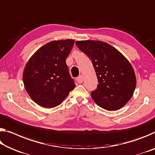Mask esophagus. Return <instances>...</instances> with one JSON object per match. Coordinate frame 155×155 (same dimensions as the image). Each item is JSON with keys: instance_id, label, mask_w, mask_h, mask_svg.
<instances>
[{"instance_id": "34e87169", "label": "esophagus", "mask_w": 155, "mask_h": 155, "mask_svg": "<svg viewBox=\"0 0 155 155\" xmlns=\"http://www.w3.org/2000/svg\"><path fill=\"white\" fill-rule=\"evenodd\" d=\"M77 81L78 83H83V77L82 75H81V76H79V77L77 78Z\"/></svg>"}]
</instances>
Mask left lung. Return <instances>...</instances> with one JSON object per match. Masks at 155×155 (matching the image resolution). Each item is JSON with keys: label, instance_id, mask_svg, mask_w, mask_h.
I'll use <instances>...</instances> for the list:
<instances>
[{"label": "left lung", "instance_id": "left-lung-1", "mask_svg": "<svg viewBox=\"0 0 155 155\" xmlns=\"http://www.w3.org/2000/svg\"><path fill=\"white\" fill-rule=\"evenodd\" d=\"M92 62L98 78L91 97L99 107L113 111L124 107L133 95L136 77L130 63L114 47L98 41H77Z\"/></svg>", "mask_w": 155, "mask_h": 155}]
</instances>
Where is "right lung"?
Here are the masks:
<instances>
[{"label":"right lung","mask_w":155,"mask_h":155,"mask_svg":"<svg viewBox=\"0 0 155 155\" xmlns=\"http://www.w3.org/2000/svg\"><path fill=\"white\" fill-rule=\"evenodd\" d=\"M74 40L53 41L31 56L24 68V86L29 97L41 107L60 105L75 87L66 64Z\"/></svg>","instance_id":"add662e5"}]
</instances>
